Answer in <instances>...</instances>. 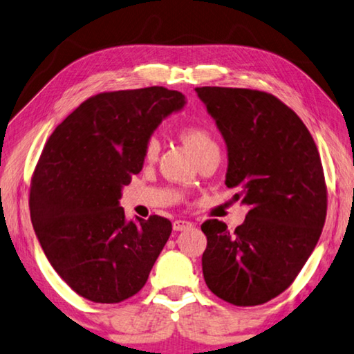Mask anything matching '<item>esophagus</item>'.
<instances>
[{
	"label": "esophagus",
	"mask_w": 354,
	"mask_h": 354,
	"mask_svg": "<svg viewBox=\"0 0 354 354\" xmlns=\"http://www.w3.org/2000/svg\"><path fill=\"white\" fill-rule=\"evenodd\" d=\"M193 227V223L189 221H185V219H176L172 224V229L176 232H182V230H188Z\"/></svg>",
	"instance_id": "esophagus-1"
}]
</instances>
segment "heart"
<instances>
[{
	"instance_id": "obj_1",
	"label": "heart",
	"mask_w": 354,
	"mask_h": 354,
	"mask_svg": "<svg viewBox=\"0 0 354 354\" xmlns=\"http://www.w3.org/2000/svg\"><path fill=\"white\" fill-rule=\"evenodd\" d=\"M182 138L187 147L194 155V158L205 155L208 152H218V144L215 138L205 127L201 125H187L182 129ZM160 142L156 138H150L144 147V158L147 161H153L158 155Z\"/></svg>"
}]
</instances>
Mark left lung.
<instances>
[{
	"mask_svg": "<svg viewBox=\"0 0 354 354\" xmlns=\"http://www.w3.org/2000/svg\"><path fill=\"white\" fill-rule=\"evenodd\" d=\"M227 146L225 185L249 207L234 232L218 219L207 235V287L235 306H259L290 287L314 251L326 218L317 146L293 109L262 91L196 88Z\"/></svg>",
	"mask_w": 354,
	"mask_h": 354,
	"instance_id": "obj_1",
	"label": "left lung"
}]
</instances>
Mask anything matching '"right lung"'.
Segmentation results:
<instances>
[{
  "mask_svg": "<svg viewBox=\"0 0 354 354\" xmlns=\"http://www.w3.org/2000/svg\"><path fill=\"white\" fill-rule=\"evenodd\" d=\"M185 103L161 86L102 92L46 141L31 180V221L48 262L80 297L114 304L147 282L172 224L158 215L127 221L119 199L156 127Z\"/></svg>",
  "mask_w": 354,
  "mask_h": 354,
  "instance_id": "add662e5",
  "label": "right lung"
}]
</instances>
